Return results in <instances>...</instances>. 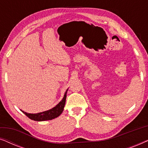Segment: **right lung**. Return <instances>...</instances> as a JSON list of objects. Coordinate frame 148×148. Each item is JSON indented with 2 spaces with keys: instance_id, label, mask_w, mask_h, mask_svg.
<instances>
[{
  "instance_id": "1",
  "label": "right lung",
  "mask_w": 148,
  "mask_h": 148,
  "mask_svg": "<svg viewBox=\"0 0 148 148\" xmlns=\"http://www.w3.org/2000/svg\"><path fill=\"white\" fill-rule=\"evenodd\" d=\"M67 90L66 91V92L64 93V97L62 98V100L56 105L55 107H54L53 108L50 109L49 110L44 111V112L37 113V114H29V113H27L22 111L28 118L34 121H48V120H52V119H55L56 117H58L59 115L61 114L63 111L64 104H65V101L66 98V92Z\"/></svg>"
}]
</instances>
